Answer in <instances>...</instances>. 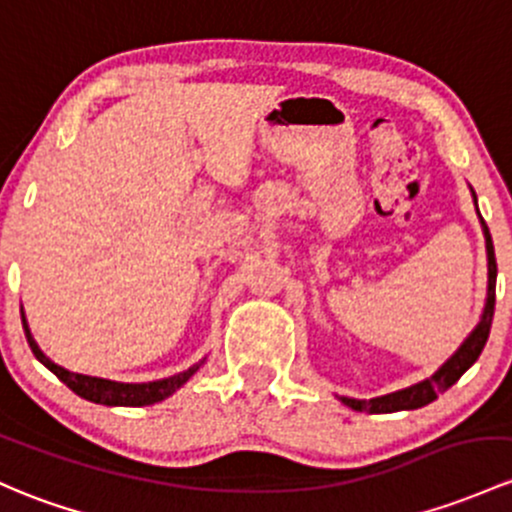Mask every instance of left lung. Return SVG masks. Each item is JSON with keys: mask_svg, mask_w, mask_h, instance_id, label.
<instances>
[{"mask_svg": "<svg viewBox=\"0 0 512 512\" xmlns=\"http://www.w3.org/2000/svg\"><path fill=\"white\" fill-rule=\"evenodd\" d=\"M473 203H476L478 211V201L476 193L471 188ZM481 218V213H478ZM481 228H483V238H486V255H488V292H486V304H483L481 319L478 324L473 326V331L464 338L459 348L446 358V363L441 365L434 375H429L427 380L422 383H414L405 390L390 392V395L383 397H373V400H355V397H338L346 407H351L355 412H402V410H419V407L429 405V402L437 400V395L449 390L466 370L471 368L473 363L481 355L483 346L488 341V333H491V324H493V309H496V277H498V267H496V252H493V240L491 233H488L486 220L481 218Z\"/></svg>", "mask_w": 512, "mask_h": 512, "instance_id": "left-lung-1", "label": "left lung"}]
</instances>
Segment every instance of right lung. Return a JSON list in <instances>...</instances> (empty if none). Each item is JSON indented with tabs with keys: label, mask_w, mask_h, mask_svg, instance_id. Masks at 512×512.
I'll return each instance as SVG.
<instances>
[{
	"label": "right lung",
	"mask_w": 512,
	"mask_h": 512,
	"mask_svg": "<svg viewBox=\"0 0 512 512\" xmlns=\"http://www.w3.org/2000/svg\"><path fill=\"white\" fill-rule=\"evenodd\" d=\"M21 324H24V333L26 341H29L31 351H34L36 360L46 365L63 385H68L75 395H80L83 400L95 402V405H107V407H144V405H154V402L166 400L169 395H174L179 387H184L188 383L193 373L206 363V358L193 363L191 368L184 370V373H176L171 378H161V380H152V383H117V380H107V378H93V375H83V373H71L63 365L53 363L46 353L41 351L39 343L34 341L31 336V328L26 324L24 316V306H21Z\"/></svg>",
	"instance_id": "obj_1"
}]
</instances>
